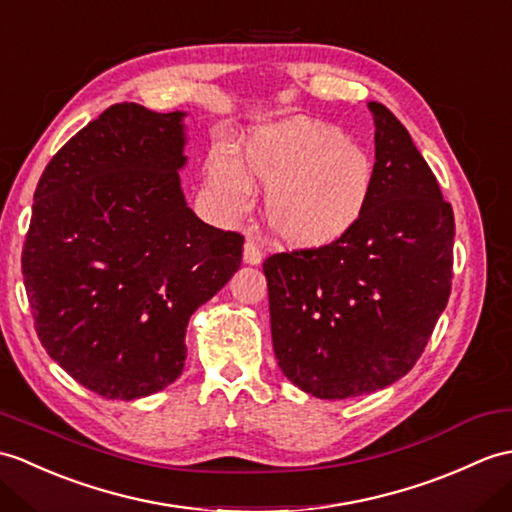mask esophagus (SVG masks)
Here are the masks:
<instances>
[{"label":"esophagus","instance_id":"obj_1","mask_svg":"<svg viewBox=\"0 0 512 512\" xmlns=\"http://www.w3.org/2000/svg\"><path fill=\"white\" fill-rule=\"evenodd\" d=\"M261 259H264V255H261V248H259L255 242L248 240V242L244 244V264H248V266H259Z\"/></svg>","mask_w":512,"mask_h":512}]
</instances>
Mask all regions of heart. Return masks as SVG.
Wrapping results in <instances>:
<instances>
[{
  "label": "heart",
  "mask_w": 512,
  "mask_h": 512,
  "mask_svg": "<svg viewBox=\"0 0 512 512\" xmlns=\"http://www.w3.org/2000/svg\"><path fill=\"white\" fill-rule=\"evenodd\" d=\"M209 183L229 216H242L253 178L268 189L266 222L272 237L296 251H314L349 235L375 187V163L347 133L331 124L292 117L257 128L244 159L216 144L207 159Z\"/></svg>",
  "instance_id": "1"
}]
</instances>
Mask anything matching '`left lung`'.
Segmentation results:
<instances>
[{"instance_id": "1", "label": "left lung", "mask_w": 512, "mask_h": 512, "mask_svg": "<svg viewBox=\"0 0 512 512\" xmlns=\"http://www.w3.org/2000/svg\"><path fill=\"white\" fill-rule=\"evenodd\" d=\"M368 111L375 187L362 220L336 244L264 261L279 368L318 399L395 384L451 292L454 211L406 126L379 102Z\"/></svg>"}]
</instances>
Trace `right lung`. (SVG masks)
I'll list each match as a JSON object with an SVG mask.
<instances>
[{
	"label": "right lung",
	"mask_w": 512,
	"mask_h": 512,
	"mask_svg": "<svg viewBox=\"0 0 512 512\" xmlns=\"http://www.w3.org/2000/svg\"><path fill=\"white\" fill-rule=\"evenodd\" d=\"M185 111L115 104L47 163L21 268L34 327L65 373L106 399L183 373L185 331L242 261L244 237L187 207Z\"/></svg>",
	"instance_id": "obj_1"
}]
</instances>
